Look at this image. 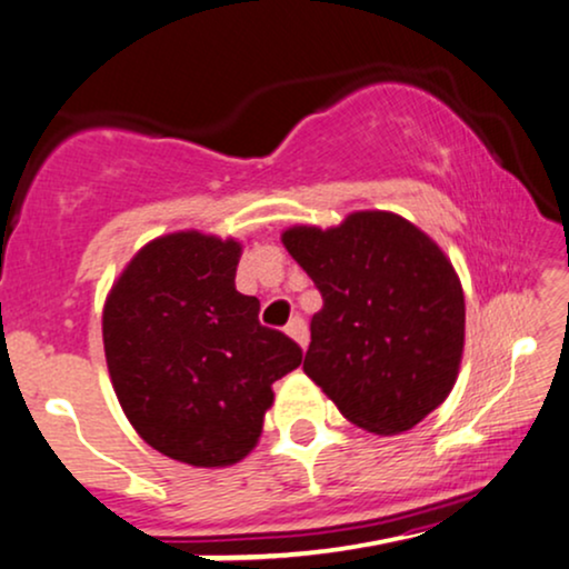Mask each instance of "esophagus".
<instances>
[{
    "label": "esophagus",
    "mask_w": 569,
    "mask_h": 569,
    "mask_svg": "<svg viewBox=\"0 0 569 569\" xmlns=\"http://www.w3.org/2000/svg\"><path fill=\"white\" fill-rule=\"evenodd\" d=\"M286 333H289V337L297 341L299 347H307V341H310V331H307V323L302 318H299V315H293V318L289 320V326H286Z\"/></svg>",
    "instance_id": "1"
}]
</instances>
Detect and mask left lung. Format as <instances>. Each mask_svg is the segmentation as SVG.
I'll return each mask as SVG.
<instances>
[{
    "label": "left lung",
    "instance_id": "1",
    "mask_svg": "<svg viewBox=\"0 0 569 569\" xmlns=\"http://www.w3.org/2000/svg\"><path fill=\"white\" fill-rule=\"evenodd\" d=\"M283 246L318 286L305 373L347 421L400 435L456 385L463 289L427 232L392 211H355L337 228L297 224Z\"/></svg>",
    "mask_w": 569,
    "mask_h": 569
}]
</instances>
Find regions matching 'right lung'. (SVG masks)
Listing matches in <instances>:
<instances>
[{
	"mask_svg": "<svg viewBox=\"0 0 569 569\" xmlns=\"http://www.w3.org/2000/svg\"><path fill=\"white\" fill-rule=\"evenodd\" d=\"M241 243L169 232L132 257L102 310L116 397L137 435L190 467H230L254 450L272 385L302 347L259 323L236 291Z\"/></svg>",
	"mask_w": 569,
	"mask_h": 569,
	"instance_id": "right-lung-1",
	"label": "right lung"
}]
</instances>
